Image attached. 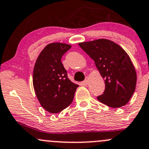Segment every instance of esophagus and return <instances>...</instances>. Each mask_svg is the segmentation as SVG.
<instances>
[{
	"instance_id": "1",
	"label": "esophagus",
	"mask_w": 149,
	"mask_h": 149,
	"mask_svg": "<svg viewBox=\"0 0 149 149\" xmlns=\"http://www.w3.org/2000/svg\"><path fill=\"white\" fill-rule=\"evenodd\" d=\"M83 84H84V85H88V84H89V78L88 77L86 78V79L83 81Z\"/></svg>"
}]
</instances>
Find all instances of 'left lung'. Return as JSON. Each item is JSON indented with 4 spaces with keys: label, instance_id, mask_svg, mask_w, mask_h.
Segmentation results:
<instances>
[{
    "label": "left lung",
    "instance_id": "8db88e82",
    "mask_svg": "<svg viewBox=\"0 0 149 149\" xmlns=\"http://www.w3.org/2000/svg\"><path fill=\"white\" fill-rule=\"evenodd\" d=\"M79 45L94 61L104 79L105 91L97 97L98 101L114 109L126 105L135 91L137 81L135 67L127 53L115 42L105 38Z\"/></svg>",
    "mask_w": 149,
    "mask_h": 149
}]
</instances>
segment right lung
I'll list each match as a JSON object with an SVG mask.
<instances>
[{
	"mask_svg": "<svg viewBox=\"0 0 149 149\" xmlns=\"http://www.w3.org/2000/svg\"><path fill=\"white\" fill-rule=\"evenodd\" d=\"M69 44L51 43L40 53L36 61L33 84L39 103L47 111L57 113L68 107L79 85L71 82L61 63Z\"/></svg>",
	"mask_w": 149,
	"mask_h": 149,
	"instance_id": "obj_1",
	"label": "right lung"
}]
</instances>
